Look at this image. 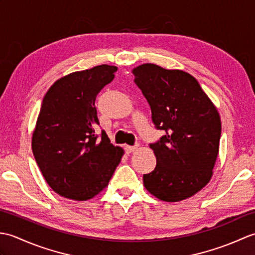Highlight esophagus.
I'll return each instance as SVG.
<instances>
[{
    "label": "esophagus",
    "instance_id": "1",
    "mask_svg": "<svg viewBox=\"0 0 255 255\" xmlns=\"http://www.w3.org/2000/svg\"><path fill=\"white\" fill-rule=\"evenodd\" d=\"M136 149H137V145H125V151H126L127 153H130Z\"/></svg>",
    "mask_w": 255,
    "mask_h": 255
}]
</instances>
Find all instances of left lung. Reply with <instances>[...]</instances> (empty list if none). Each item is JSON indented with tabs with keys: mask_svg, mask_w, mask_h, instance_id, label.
Returning a JSON list of instances; mask_svg holds the SVG:
<instances>
[{
	"mask_svg": "<svg viewBox=\"0 0 255 255\" xmlns=\"http://www.w3.org/2000/svg\"><path fill=\"white\" fill-rule=\"evenodd\" d=\"M132 72L150 105L152 123L164 131L150 143L156 165L143 174L144 187L164 202L191 197L213 175L221 134L217 108L198 81L182 70L144 63Z\"/></svg>",
	"mask_w": 255,
	"mask_h": 255,
	"instance_id": "8db88e82",
	"label": "left lung"
}]
</instances>
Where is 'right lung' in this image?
<instances>
[{
    "label": "right lung",
    "mask_w": 255,
    "mask_h": 255,
    "mask_svg": "<svg viewBox=\"0 0 255 255\" xmlns=\"http://www.w3.org/2000/svg\"><path fill=\"white\" fill-rule=\"evenodd\" d=\"M117 68L102 64L59 79L41 103L31 149L53 191L86 200L107 186L124 150L111 143L100 126L95 100L115 78Z\"/></svg>",
    "instance_id": "add662e5"
}]
</instances>
